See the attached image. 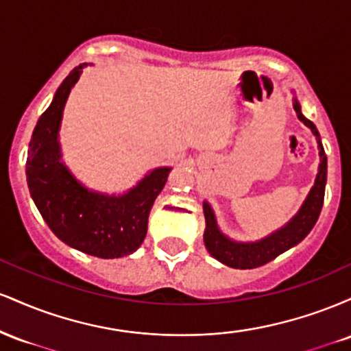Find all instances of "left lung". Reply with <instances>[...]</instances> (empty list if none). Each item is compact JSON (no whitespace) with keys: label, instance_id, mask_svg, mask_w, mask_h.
Wrapping results in <instances>:
<instances>
[{"label":"left lung","instance_id":"left-lung-1","mask_svg":"<svg viewBox=\"0 0 351 351\" xmlns=\"http://www.w3.org/2000/svg\"><path fill=\"white\" fill-rule=\"evenodd\" d=\"M293 108H295V114L299 117L310 130L313 132V135L317 136L318 143V153H320V165H318V173L315 178V184L310 189L307 199L302 204L300 211L297 213V216L293 217L291 223L285 228H282L280 231L274 232L269 237H265L263 241H257V243H232L228 237H224L219 232V229L216 226L215 215H213V209L208 203L203 204L204 209V219H206V231H204V244L206 249L213 257H216L219 263L229 265V267L234 269H256L261 265L271 263L276 259L277 256L282 252H285L287 249L293 247L295 244H299L305 236L312 231V228L315 226L318 216H320L322 204H324V196H325V183H327V156H325V150L322 147L320 142V134H318L317 127L310 122L308 119H305L300 112V106L297 100H293Z\"/></svg>","mask_w":351,"mask_h":351}]
</instances>
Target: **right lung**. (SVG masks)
<instances>
[{"label":"right lung","instance_id":"obj_1","mask_svg":"<svg viewBox=\"0 0 351 351\" xmlns=\"http://www.w3.org/2000/svg\"><path fill=\"white\" fill-rule=\"evenodd\" d=\"M86 66L80 64L62 80L39 117L27 150V186L43 219L62 243L90 256L115 259L143 243L153 201L171 168H156L119 198L88 191L72 178L60 163L58 132L71 88Z\"/></svg>","mask_w":351,"mask_h":351}]
</instances>
